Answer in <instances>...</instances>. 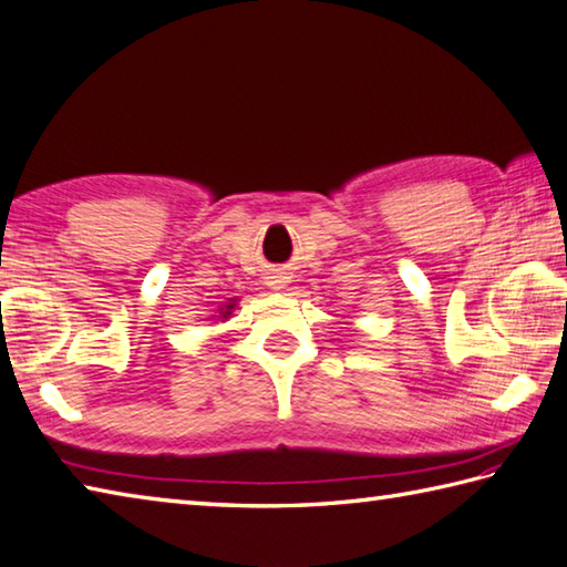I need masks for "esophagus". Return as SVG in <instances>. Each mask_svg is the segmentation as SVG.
I'll return each instance as SVG.
<instances>
[{"mask_svg": "<svg viewBox=\"0 0 567 567\" xmlns=\"http://www.w3.org/2000/svg\"><path fill=\"white\" fill-rule=\"evenodd\" d=\"M284 279H281V276H269V286L271 288H276V291H279V288H284Z\"/></svg>", "mask_w": 567, "mask_h": 567, "instance_id": "34e87169", "label": "esophagus"}]
</instances>
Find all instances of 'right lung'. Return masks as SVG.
I'll return each mask as SVG.
<instances>
[{
	"label": "right lung",
	"instance_id": "obj_1",
	"mask_svg": "<svg viewBox=\"0 0 567 567\" xmlns=\"http://www.w3.org/2000/svg\"><path fill=\"white\" fill-rule=\"evenodd\" d=\"M237 300H239V298H229V300H225V303L217 308V316H213V318H219V320H227L229 316H233V313H235V308H237Z\"/></svg>",
	"mask_w": 567,
	"mask_h": 567
}]
</instances>
